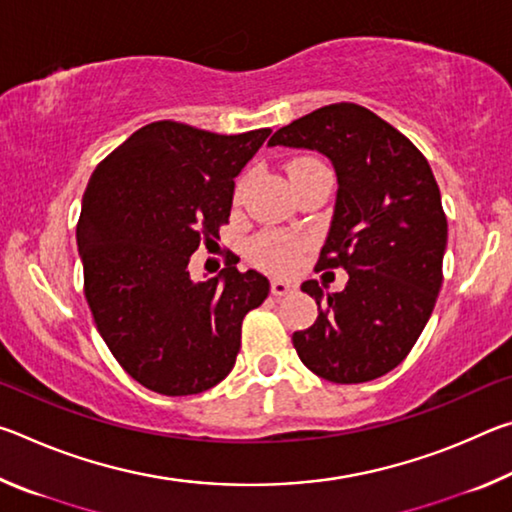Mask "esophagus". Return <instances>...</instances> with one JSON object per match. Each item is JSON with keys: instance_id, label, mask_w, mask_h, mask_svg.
Masks as SVG:
<instances>
[{"instance_id": "34e87169", "label": "esophagus", "mask_w": 512, "mask_h": 512, "mask_svg": "<svg viewBox=\"0 0 512 512\" xmlns=\"http://www.w3.org/2000/svg\"><path fill=\"white\" fill-rule=\"evenodd\" d=\"M296 289H298L296 284L289 282V280H273L271 282V293H273V296H277V298L287 296V293H293Z\"/></svg>"}]
</instances>
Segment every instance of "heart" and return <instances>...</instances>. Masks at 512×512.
<instances>
[{
	"instance_id": "1",
	"label": "heart",
	"mask_w": 512,
	"mask_h": 512,
	"mask_svg": "<svg viewBox=\"0 0 512 512\" xmlns=\"http://www.w3.org/2000/svg\"><path fill=\"white\" fill-rule=\"evenodd\" d=\"M307 167H320V162L311 160V158L293 160L289 167H287L289 178L296 171L307 169ZM246 185H248L246 178H241L239 183H237V189H235V201L237 203L241 201V198H244ZM302 250H305V244H302L300 239H291L287 235H277V232H268V235L259 237L255 241V257H257V262L262 264V266H266L268 271H275V273L293 271V268H296L298 262H300Z\"/></svg>"
}]
</instances>
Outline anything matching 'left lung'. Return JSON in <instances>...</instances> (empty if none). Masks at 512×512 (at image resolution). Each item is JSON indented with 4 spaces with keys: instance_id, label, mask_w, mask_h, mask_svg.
Segmentation results:
<instances>
[{
    "instance_id": "obj_1",
    "label": "left lung",
    "mask_w": 512,
    "mask_h": 512,
    "mask_svg": "<svg viewBox=\"0 0 512 512\" xmlns=\"http://www.w3.org/2000/svg\"><path fill=\"white\" fill-rule=\"evenodd\" d=\"M268 146L323 153L336 203L318 266L348 271L339 293L302 282L318 318L293 332L300 361L334 384H361L400 366L443 284L447 219L429 162L391 124L357 103L291 121Z\"/></svg>"
}]
</instances>
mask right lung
<instances>
[{"label": "right lung", "instance_id": "right-lung-1", "mask_svg": "<svg viewBox=\"0 0 512 512\" xmlns=\"http://www.w3.org/2000/svg\"><path fill=\"white\" fill-rule=\"evenodd\" d=\"M268 135L153 121L92 173L76 228L85 298L119 366L149 391L196 395L228 377L241 320L271 291L253 268L189 275V257L219 237L235 178Z\"/></svg>", "mask_w": 512, "mask_h": 512}]
</instances>
